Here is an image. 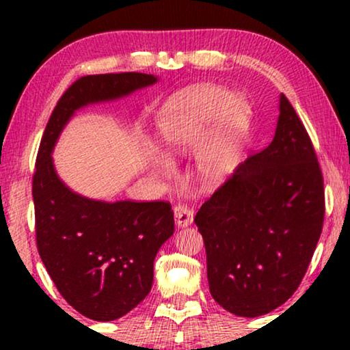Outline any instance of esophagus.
Segmentation results:
<instances>
[{
    "mask_svg": "<svg viewBox=\"0 0 350 350\" xmlns=\"http://www.w3.org/2000/svg\"><path fill=\"white\" fill-rule=\"evenodd\" d=\"M174 215H175V223H176V226H178V228L189 226V224L193 223L194 212H193V208L188 207V205L178 204L174 208Z\"/></svg>",
    "mask_w": 350,
    "mask_h": 350,
    "instance_id": "34e87169",
    "label": "esophagus"
}]
</instances>
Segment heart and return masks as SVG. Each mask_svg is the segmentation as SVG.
I'll use <instances>...</instances> for the list:
<instances>
[{
  "label": "heart",
  "instance_id": "1",
  "mask_svg": "<svg viewBox=\"0 0 350 350\" xmlns=\"http://www.w3.org/2000/svg\"><path fill=\"white\" fill-rule=\"evenodd\" d=\"M248 119L245 100L215 85H199L172 98L157 126L169 156L186 154L199 146L196 169L200 180L218 185L234 174L241 161ZM156 172L169 178L174 169L157 159Z\"/></svg>",
  "mask_w": 350,
  "mask_h": 350
}]
</instances>
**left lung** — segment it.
Masks as SVG:
<instances>
[{"label":"left lung","instance_id":"1","mask_svg":"<svg viewBox=\"0 0 350 350\" xmlns=\"http://www.w3.org/2000/svg\"><path fill=\"white\" fill-rule=\"evenodd\" d=\"M275 135L205 200L194 221L204 237L210 293L239 317H258L295 293L325 217L323 176L306 127L280 95Z\"/></svg>","mask_w":350,"mask_h":350}]
</instances>
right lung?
Returning <instances> with one entry per match:
<instances>
[{
	"label": "right lung",
	"instance_id": "1",
	"mask_svg": "<svg viewBox=\"0 0 350 350\" xmlns=\"http://www.w3.org/2000/svg\"><path fill=\"white\" fill-rule=\"evenodd\" d=\"M157 83L145 73L89 75L75 81L52 111L33 174L36 245L47 274L71 308L109 322L140 304L152 285V265L174 234L169 202H105L76 194L52 162L57 138L76 109Z\"/></svg>",
	"mask_w": 350,
	"mask_h": 350
}]
</instances>
